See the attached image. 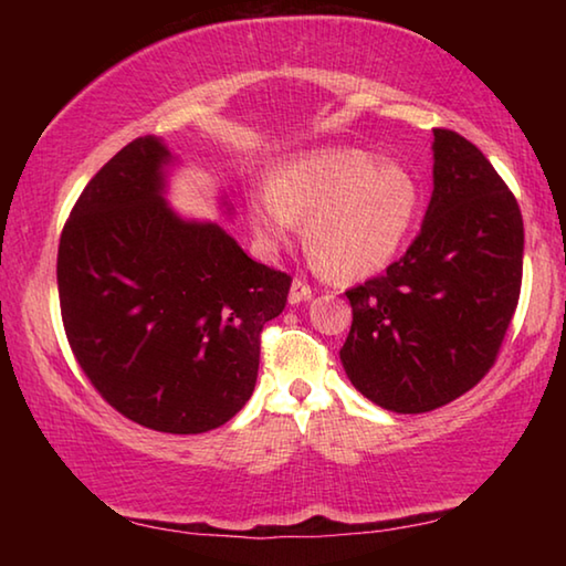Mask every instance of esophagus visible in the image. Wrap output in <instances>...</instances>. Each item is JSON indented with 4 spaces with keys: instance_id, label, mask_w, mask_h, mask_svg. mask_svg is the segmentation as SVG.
<instances>
[{
    "instance_id": "1",
    "label": "esophagus",
    "mask_w": 566,
    "mask_h": 566,
    "mask_svg": "<svg viewBox=\"0 0 566 566\" xmlns=\"http://www.w3.org/2000/svg\"><path fill=\"white\" fill-rule=\"evenodd\" d=\"M312 294H314V290L306 282H302V280H294L292 282V290H290V302L292 304H300V302H306V300H312Z\"/></svg>"
}]
</instances>
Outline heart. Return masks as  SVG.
Returning a JSON list of instances; mask_svg holds the SVG:
<instances>
[{
	"mask_svg": "<svg viewBox=\"0 0 566 566\" xmlns=\"http://www.w3.org/2000/svg\"><path fill=\"white\" fill-rule=\"evenodd\" d=\"M419 191L397 165L369 151L314 149L276 169L249 195V219L262 249L274 252L300 232L332 280H357L385 266L415 224Z\"/></svg>",
	"mask_w": 566,
	"mask_h": 566,
	"instance_id": "obj_1",
	"label": "heart"
}]
</instances>
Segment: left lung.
<instances>
[{
	"label": "left lung",
	"mask_w": 566,
	"mask_h": 566,
	"mask_svg": "<svg viewBox=\"0 0 566 566\" xmlns=\"http://www.w3.org/2000/svg\"><path fill=\"white\" fill-rule=\"evenodd\" d=\"M516 197L462 134L434 129V191L405 254L344 294L339 349L364 397L397 415L444 407L494 367L522 290Z\"/></svg>",
	"instance_id": "obj_1"
}]
</instances>
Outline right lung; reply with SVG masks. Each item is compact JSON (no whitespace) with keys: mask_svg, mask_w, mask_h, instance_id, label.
<instances>
[{"mask_svg":"<svg viewBox=\"0 0 566 566\" xmlns=\"http://www.w3.org/2000/svg\"><path fill=\"white\" fill-rule=\"evenodd\" d=\"M167 161L159 139L137 137L90 179L62 229L56 284L66 342L102 399L155 432L202 434L252 397L262 329L292 276L217 224L171 214Z\"/></svg>","mask_w":566,"mask_h":566,"instance_id":"add662e5","label":"right lung"}]
</instances>
